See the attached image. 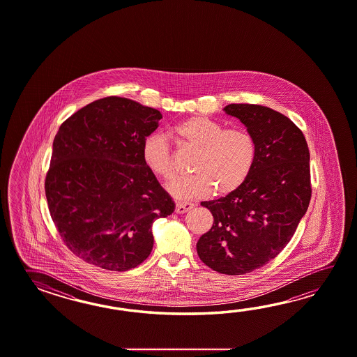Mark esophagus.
Listing matches in <instances>:
<instances>
[{"label": "esophagus", "mask_w": 357, "mask_h": 357, "mask_svg": "<svg viewBox=\"0 0 357 357\" xmlns=\"http://www.w3.org/2000/svg\"><path fill=\"white\" fill-rule=\"evenodd\" d=\"M192 208H194V204H191V203H177L175 212L177 214H183V213L189 212L190 209H192Z\"/></svg>", "instance_id": "obj_1"}]
</instances>
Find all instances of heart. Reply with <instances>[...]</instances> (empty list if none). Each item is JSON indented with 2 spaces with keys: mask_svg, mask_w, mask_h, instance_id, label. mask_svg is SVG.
I'll use <instances>...</instances> for the list:
<instances>
[{
  "mask_svg": "<svg viewBox=\"0 0 357 357\" xmlns=\"http://www.w3.org/2000/svg\"><path fill=\"white\" fill-rule=\"evenodd\" d=\"M174 134L197 151L191 168L194 175L178 178L169 188L177 199L204 197L213 190L217 197L229 195L243 186L255 167L258 143L248 130H225L220 122L197 114L178 122ZM142 155L154 175L166 181L175 177L171 149L165 137H146Z\"/></svg>",
  "mask_w": 357,
  "mask_h": 357,
  "instance_id": "obj_1",
  "label": "heart"
}]
</instances>
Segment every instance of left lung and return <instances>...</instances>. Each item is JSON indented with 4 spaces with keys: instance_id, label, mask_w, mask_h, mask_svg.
Returning a JSON list of instances; mask_svg holds the SVG:
<instances>
[{
    "instance_id": "obj_1",
    "label": "left lung",
    "mask_w": 357,
    "mask_h": 357,
    "mask_svg": "<svg viewBox=\"0 0 357 357\" xmlns=\"http://www.w3.org/2000/svg\"><path fill=\"white\" fill-rule=\"evenodd\" d=\"M258 143V158L243 186L226 197L202 202L213 226L202 235V261L222 274L250 273L289 243L310 203V153L303 131L268 107L228 105Z\"/></svg>"
}]
</instances>
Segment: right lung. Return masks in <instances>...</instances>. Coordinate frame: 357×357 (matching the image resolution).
I'll use <instances>...</instances> for the list:
<instances>
[{"label": "right lung", "mask_w": 357, "mask_h": 357, "mask_svg": "<svg viewBox=\"0 0 357 357\" xmlns=\"http://www.w3.org/2000/svg\"><path fill=\"white\" fill-rule=\"evenodd\" d=\"M162 114L107 97L68 117L54 140L46 197L54 226L76 257L125 272L152 252L153 222L175 211L143 160Z\"/></svg>", "instance_id": "1"}]
</instances>
